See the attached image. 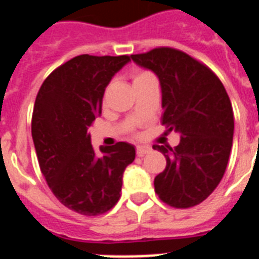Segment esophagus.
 <instances>
[{
  "label": "esophagus",
  "mask_w": 259,
  "mask_h": 259,
  "mask_svg": "<svg viewBox=\"0 0 259 259\" xmlns=\"http://www.w3.org/2000/svg\"><path fill=\"white\" fill-rule=\"evenodd\" d=\"M149 152H150L149 146L139 145V146H137V149H136V153H137V155H139V157H144V155L148 154Z\"/></svg>",
  "instance_id": "1"
}]
</instances>
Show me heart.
<instances>
[{
    "label": "heart",
    "instance_id": "b5f03b06",
    "mask_svg": "<svg viewBox=\"0 0 259 259\" xmlns=\"http://www.w3.org/2000/svg\"><path fill=\"white\" fill-rule=\"evenodd\" d=\"M149 72H139V74H136L135 75V77H134V81L135 80H139V79H143V77H145V76H149Z\"/></svg>",
    "mask_w": 259,
    "mask_h": 259
}]
</instances>
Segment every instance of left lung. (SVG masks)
Returning <instances> with one entry per match:
<instances>
[{
	"instance_id": "left-lung-1",
	"label": "left lung",
	"mask_w": 259,
	"mask_h": 259,
	"mask_svg": "<svg viewBox=\"0 0 259 259\" xmlns=\"http://www.w3.org/2000/svg\"><path fill=\"white\" fill-rule=\"evenodd\" d=\"M131 59L158 76L161 122L180 135L175 148L153 145L167 162L155 176V193L176 209L196 206L218 187L227 167L235 127L230 97L218 76L184 52L155 48Z\"/></svg>"
}]
</instances>
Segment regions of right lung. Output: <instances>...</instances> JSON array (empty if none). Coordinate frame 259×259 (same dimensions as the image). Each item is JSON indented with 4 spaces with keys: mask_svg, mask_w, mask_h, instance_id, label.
Listing matches in <instances>:
<instances>
[{
    "mask_svg": "<svg viewBox=\"0 0 259 259\" xmlns=\"http://www.w3.org/2000/svg\"><path fill=\"white\" fill-rule=\"evenodd\" d=\"M128 62V56H77L53 71L36 97L32 139L41 172L54 196L79 214L115 206L123 172L136 155L128 143L101 146L97 154L88 134L101 115L105 88Z\"/></svg>",
    "mask_w": 259,
    "mask_h": 259,
    "instance_id": "1",
    "label": "right lung"
}]
</instances>
